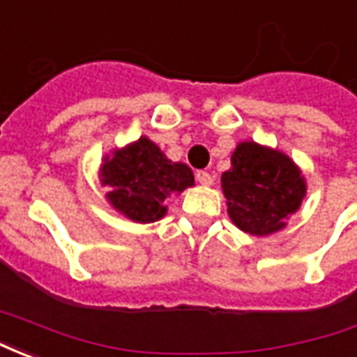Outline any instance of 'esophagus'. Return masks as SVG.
<instances>
[{"mask_svg": "<svg viewBox=\"0 0 357 357\" xmlns=\"http://www.w3.org/2000/svg\"><path fill=\"white\" fill-rule=\"evenodd\" d=\"M195 179H197V183H201V185L204 187L212 185V181H214L208 172H202V170H199L197 174H195Z\"/></svg>", "mask_w": 357, "mask_h": 357, "instance_id": "esophagus-1", "label": "esophagus"}]
</instances>
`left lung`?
Listing matches in <instances>:
<instances>
[{"instance_id": "1", "label": "left lung", "mask_w": 357, "mask_h": 357, "mask_svg": "<svg viewBox=\"0 0 357 357\" xmlns=\"http://www.w3.org/2000/svg\"><path fill=\"white\" fill-rule=\"evenodd\" d=\"M306 178L291 156L256 141H241L222 174L227 214L241 231L266 237L287 227L306 197Z\"/></svg>"}]
</instances>
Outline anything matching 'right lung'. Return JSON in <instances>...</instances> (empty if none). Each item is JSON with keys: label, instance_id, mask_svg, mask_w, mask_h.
<instances>
[{"label": "right lung", "instance_id": "right-lung-1", "mask_svg": "<svg viewBox=\"0 0 357 357\" xmlns=\"http://www.w3.org/2000/svg\"><path fill=\"white\" fill-rule=\"evenodd\" d=\"M99 181L109 191L105 199L112 208L135 224H153L166 216L164 201L195 185L191 168L172 162L147 135L112 149L99 168Z\"/></svg>", "mask_w": 357, "mask_h": 357}]
</instances>
